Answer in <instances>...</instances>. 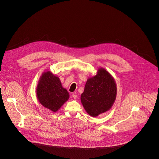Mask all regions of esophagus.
<instances>
[{
	"label": "esophagus",
	"instance_id": "obj_1",
	"mask_svg": "<svg viewBox=\"0 0 159 159\" xmlns=\"http://www.w3.org/2000/svg\"><path fill=\"white\" fill-rule=\"evenodd\" d=\"M72 96H73V97L74 99H76V98H77V95H76V94H75V93H73V94H72Z\"/></svg>",
	"mask_w": 159,
	"mask_h": 159
}]
</instances>
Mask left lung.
Segmentation results:
<instances>
[{
  "mask_svg": "<svg viewBox=\"0 0 159 159\" xmlns=\"http://www.w3.org/2000/svg\"><path fill=\"white\" fill-rule=\"evenodd\" d=\"M116 94V83L113 76L105 68H100L95 76L88 79L81 102L89 115L97 117L111 108Z\"/></svg>",
  "mask_w": 159,
  "mask_h": 159,
  "instance_id": "left-lung-1",
  "label": "left lung"
}]
</instances>
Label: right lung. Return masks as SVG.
Wrapping results in <instances>:
<instances>
[{
  "instance_id": "right-lung-1",
  "label": "right lung",
  "mask_w": 159,
  "mask_h": 159,
  "mask_svg": "<svg viewBox=\"0 0 159 159\" xmlns=\"http://www.w3.org/2000/svg\"><path fill=\"white\" fill-rule=\"evenodd\" d=\"M37 97L45 108L57 111L69 98V93L62 86L60 79L51 71H46L40 76L36 89Z\"/></svg>"
}]
</instances>
